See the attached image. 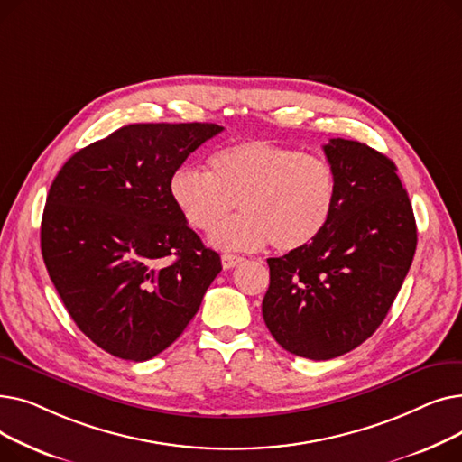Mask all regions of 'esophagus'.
<instances>
[{
  "mask_svg": "<svg viewBox=\"0 0 462 462\" xmlns=\"http://www.w3.org/2000/svg\"><path fill=\"white\" fill-rule=\"evenodd\" d=\"M221 262H223V268H225V270H232V268H236L237 263L244 262V258L237 256V254H223V256H221Z\"/></svg>",
  "mask_w": 462,
  "mask_h": 462,
  "instance_id": "esophagus-1",
  "label": "esophagus"
}]
</instances>
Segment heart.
<instances>
[{
    "label": "heart",
    "instance_id": "b5f03b06",
    "mask_svg": "<svg viewBox=\"0 0 462 462\" xmlns=\"http://www.w3.org/2000/svg\"><path fill=\"white\" fill-rule=\"evenodd\" d=\"M204 170L181 166L170 194L185 221L211 232L233 208L242 213L209 241L223 251H253L270 241L279 253L298 251L328 226L337 204V172L329 161L268 140H247L215 152Z\"/></svg>",
    "mask_w": 462,
    "mask_h": 462
}]
</instances>
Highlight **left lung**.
Masks as SVG:
<instances>
[{"instance_id":"left-lung-1","label":"left lung","mask_w":462,"mask_h":462,"mask_svg":"<svg viewBox=\"0 0 462 462\" xmlns=\"http://www.w3.org/2000/svg\"><path fill=\"white\" fill-rule=\"evenodd\" d=\"M337 204L309 245L268 258L262 317L275 341L307 359L343 356L378 329L418 245L416 218L397 166L365 143L331 138Z\"/></svg>"}]
</instances>
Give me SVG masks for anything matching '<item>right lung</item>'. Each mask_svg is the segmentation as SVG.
I'll use <instances>...</instances> for the list:
<instances>
[{"instance_id": "right-lung-1", "label": "right lung", "mask_w": 462, "mask_h": 462, "mask_svg": "<svg viewBox=\"0 0 462 462\" xmlns=\"http://www.w3.org/2000/svg\"><path fill=\"white\" fill-rule=\"evenodd\" d=\"M215 124H134L72 155L48 190L41 251L79 329L148 361L172 345L223 270L170 194Z\"/></svg>"}]
</instances>
